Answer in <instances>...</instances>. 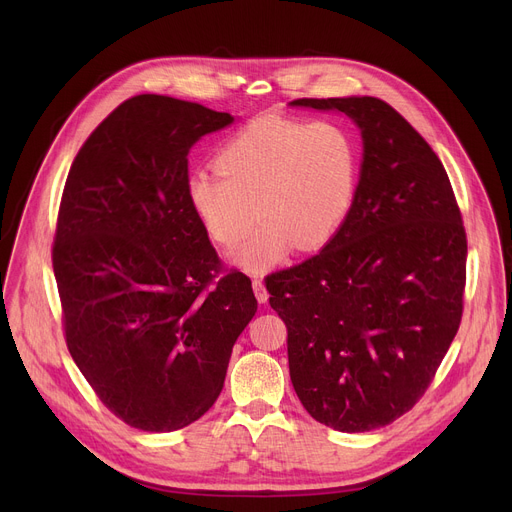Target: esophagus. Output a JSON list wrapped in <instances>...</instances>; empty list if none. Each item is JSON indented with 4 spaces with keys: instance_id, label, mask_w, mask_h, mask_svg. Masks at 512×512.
I'll return each mask as SVG.
<instances>
[{
    "instance_id": "1",
    "label": "esophagus",
    "mask_w": 512,
    "mask_h": 512,
    "mask_svg": "<svg viewBox=\"0 0 512 512\" xmlns=\"http://www.w3.org/2000/svg\"><path fill=\"white\" fill-rule=\"evenodd\" d=\"M253 291H255V298H257V302H259V304H267L269 294H267V289H265L263 279L253 277Z\"/></svg>"
}]
</instances>
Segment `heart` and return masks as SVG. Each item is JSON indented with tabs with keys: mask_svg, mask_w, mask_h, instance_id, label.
<instances>
[{
	"mask_svg": "<svg viewBox=\"0 0 512 512\" xmlns=\"http://www.w3.org/2000/svg\"><path fill=\"white\" fill-rule=\"evenodd\" d=\"M216 172H194L186 200L204 233L249 271H267L291 249L316 251L342 229L356 196L358 148L334 119L263 115L214 156Z\"/></svg>",
	"mask_w": 512,
	"mask_h": 512,
	"instance_id": "heart-1",
	"label": "heart"
}]
</instances>
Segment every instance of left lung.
<instances>
[{
    "instance_id": "obj_1",
    "label": "left lung",
    "mask_w": 512,
    "mask_h": 512,
    "mask_svg": "<svg viewBox=\"0 0 512 512\" xmlns=\"http://www.w3.org/2000/svg\"><path fill=\"white\" fill-rule=\"evenodd\" d=\"M291 105L348 115L362 164L346 223L318 255L265 277L269 304L306 411L338 431H371L423 397L460 328L462 214L440 158L385 101Z\"/></svg>"
}]
</instances>
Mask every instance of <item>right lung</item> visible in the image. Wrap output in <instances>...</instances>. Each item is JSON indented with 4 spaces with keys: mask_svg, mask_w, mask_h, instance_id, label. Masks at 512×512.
Instances as JSON below:
<instances>
[{
    "mask_svg": "<svg viewBox=\"0 0 512 512\" xmlns=\"http://www.w3.org/2000/svg\"><path fill=\"white\" fill-rule=\"evenodd\" d=\"M231 113L164 95L123 101L70 166L52 267L72 360L121 421L174 431L221 395L257 312L186 200L188 152Z\"/></svg>",
    "mask_w": 512,
    "mask_h": 512,
    "instance_id": "right-lung-1",
    "label": "right lung"
}]
</instances>
